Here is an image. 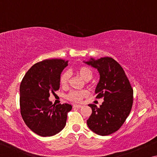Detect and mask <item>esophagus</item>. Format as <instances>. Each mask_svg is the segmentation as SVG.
I'll return each mask as SVG.
<instances>
[{"label": "esophagus", "instance_id": "obj_1", "mask_svg": "<svg viewBox=\"0 0 157 157\" xmlns=\"http://www.w3.org/2000/svg\"><path fill=\"white\" fill-rule=\"evenodd\" d=\"M82 106L80 105H73V108H82Z\"/></svg>", "mask_w": 157, "mask_h": 157}]
</instances>
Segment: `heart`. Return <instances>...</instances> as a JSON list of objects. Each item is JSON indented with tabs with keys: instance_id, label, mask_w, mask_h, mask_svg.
<instances>
[{
	"instance_id": "obj_1",
	"label": "heart",
	"mask_w": 157,
	"mask_h": 157,
	"mask_svg": "<svg viewBox=\"0 0 157 157\" xmlns=\"http://www.w3.org/2000/svg\"><path fill=\"white\" fill-rule=\"evenodd\" d=\"M76 73L84 79L85 81H89L93 77L92 69L87 66H82L76 70ZM70 79V73L68 71L63 72L60 78V83L62 86H67ZM88 95V91L86 90L82 91H72L67 95V98L72 102H81L84 98Z\"/></svg>"
}]
</instances>
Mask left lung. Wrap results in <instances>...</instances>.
Listing matches in <instances>:
<instances>
[{
	"instance_id": "8db88e82",
	"label": "left lung",
	"mask_w": 157,
	"mask_h": 157,
	"mask_svg": "<svg viewBox=\"0 0 157 157\" xmlns=\"http://www.w3.org/2000/svg\"><path fill=\"white\" fill-rule=\"evenodd\" d=\"M97 68L100 80L95 88L97 98H104L98 107L89 104L92 113L87 120L89 129L100 136H107L121 128L129 115L133 105V89L121 66L106 57L84 62Z\"/></svg>"
}]
</instances>
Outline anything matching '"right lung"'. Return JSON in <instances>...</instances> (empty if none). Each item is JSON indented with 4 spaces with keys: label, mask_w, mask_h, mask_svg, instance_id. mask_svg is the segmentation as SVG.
Returning a JSON list of instances; mask_svg holds the SVG:
<instances>
[{
    "label": "right lung",
    "mask_w": 157,
    "mask_h": 157,
    "mask_svg": "<svg viewBox=\"0 0 157 157\" xmlns=\"http://www.w3.org/2000/svg\"><path fill=\"white\" fill-rule=\"evenodd\" d=\"M68 61L46 59L34 64L20 85L21 116L29 128L41 136H54L63 129L72 106L52 105L50 94L59 89L60 76Z\"/></svg>",
    "instance_id": "right-lung-1"
}]
</instances>
